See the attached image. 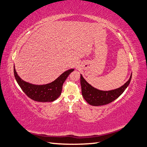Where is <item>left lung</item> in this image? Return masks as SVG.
Returning a JSON list of instances; mask_svg holds the SVG:
<instances>
[{
    "mask_svg": "<svg viewBox=\"0 0 147 147\" xmlns=\"http://www.w3.org/2000/svg\"><path fill=\"white\" fill-rule=\"evenodd\" d=\"M131 74L129 80L118 89L111 90H100L92 87L84 79L80 74V84L82 88V94L84 99L88 104L94 106H103L113 102L119 97L129 86L131 79Z\"/></svg>",
    "mask_w": 147,
    "mask_h": 147,
    "instance_id": "left-lung-1",
    "label": "left lung"
}]
</instances>
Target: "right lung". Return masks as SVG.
Masks as SVG:
<instances>
[{
  "label": "right lung",
  "instance_id": "right-lung-1",
  "mask_svg": "<svg viewBox=\"0 0 147 147\" xmlns=\"http://www.w3.org/2000/svg\"><path fill=\"white\" fill-rule=\"evenodd\" d=\"M74 70L69 69L61 74L56 80L51 83L44 85H35L22 80L16 72L14 67L15 79L22 91L29 98L38 102H53L61 95L62 86L70 74Z\"/></svg>",
  "mask_w": 147,
  "mask_h": 147
}]
</instances>
